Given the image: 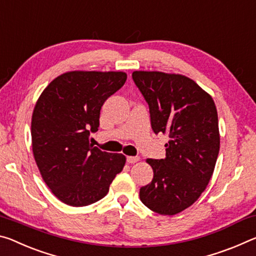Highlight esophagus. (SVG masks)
Segmentation results:
<instances>
[{
  "mask_svg": "<svg viewBox=\"0 0 256 256\" xmlns=\"http://www.w3.org/2000/svg\"><path fill=\"white\" fill-rule=\"evenodd\" d=\"M140 161V156H127L128 163H136Z\"/></svg>",
  "mask_w": 256,
  "mask_h": 256,
  "instance_id": "34e87169",
  "label": "esophagus"
}]
</instances>
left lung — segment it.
Wrapping results in <instances>:
<instances>
[{"label": "left lung", "mask_w": 256, "mask_h": 256, "mask_svg": "<svg viewBox=\"0 0 256 256\" xmlns=\"http://www.w3.org/2000/svg\"><path fill=\"white\" fill-rule=\"evenodd\" d=\"M132 77L148 104L153 132L170 138L164 158L146 160L154 176L140 198L158 214H177L198 200L214 170L220 148L216 104L182 74L135 71Z\"/></svg>", "instance_id": "1"}]
</instances>
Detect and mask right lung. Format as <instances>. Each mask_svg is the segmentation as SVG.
Returning <instances> with one entry per match:
<instances>
[{
  "instance_id": "add662e5",
  "label": "right lung",
  "mask_w": 256,
  "mask_h": 256,
  "mask_svg": "<svg viewBox=\"0 0 256 256\" xmlns=\"http://www.w3.org/2000/svg\"><path fill=\"white\" fill-rule=\"evenodd\" d=\"M126 79L120 71H71L54 79L34 108V158L46 185L71 206L103 198L124 166V156L100 150L90 134L98 130L104 102Z\"/></svg>"
}]
</instances>
